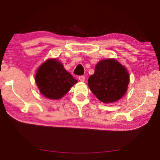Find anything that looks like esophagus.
I'll list each match as a JSON object with an SVG mask.
<instances>
[{"label": "esophagus", "mask_w": 160, "mask_h": 160, "mask_svg": "<svg viewBox=\"0 0 160 160\" xmlns=\"http://www.w3.org/2000/svg\"><path fill=\"white\" fill-rule=\"evenodd\" d=\"M78 79H79L80 82H84L85 80V76H83V75H80V76L78 77Z\"/></svg>", "instance_id": "esophagus-1"}]
</instances>
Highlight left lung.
I'll list each match as a JSON object with an SVG mask.
<instances>
[{"label":"left lung","mask_w":160,"mask_h":160,"mask_svg":"<svg viewBox=\"0 0 160 160\" xmlns=\"http://www.w3.org/2000/svg\"><path fill=\"white\" fill-rule=\"evenodd\" d=\"M129 75L125 67L113 58L97 63L94 73L88 79V86L92 93L103 103L118 101L126 94Z\"/></svg>","instance_id":"obj_1"}]
</instances>
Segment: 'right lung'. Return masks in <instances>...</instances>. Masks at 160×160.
Returning a JSON list of instances; mask_svg holds the SVG:
<instances>
[{"mask_svg": "<svg viewBox=\"0 0 160 160\" xmlns=\"http://www.w3.org/2000/svg\"><path fill=\"white\" fill-rule=\"evenodd\" d=\"M35 81L40 92L51 99L63 97L78 82L56 58L48 59L39 66L35 75Z\"/></svg>", "mask_w": 160, "mask_h": 160, "instance_id": "obj_1", "label": "right lung"}]
</instances>
